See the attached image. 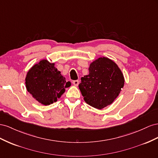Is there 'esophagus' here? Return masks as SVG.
<instances>
[{
  "mask_svg": "<svg viewBox=\"0 0 158 158\" xmlns=\"http://www.w3.org/2000/svg\"><path fill=\"white\" fill-rule=\"evenodd\" d=\"M72 83L73 84L74 86H78V85H79V81H78V80L73 81H72Z\"/></svg>",
  "mask_w": 158,
  "mask_h": 158,
  "instance_id": "34e87169",
  "label": "esophagus"
}]
</instances>
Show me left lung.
<instances>
[{
  "label": "left lung",
  "mask_w": 158,
  "mask_h": 158,
  "mask_svg": "<svg viewBox=\"0 0 158 158\" xmlns=\"http://www.w3.org/2000/svg\"><path fill=\"white\" fill-rule=\"evenodd\" d=\"M89 71L88 75L81 77L79 88L88 105L102 109L119 95L124 85L123 73L114 61L106 57L91 62Z\"/></svg>",
  "instance_id": "8db88e82"
}]
</instances>
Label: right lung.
<instances>
[{
    "label": "right lung",
    "mask_w": 158,
    "mask_h": 158,
    "mask_svg": "<svg viewBox=\"0 0 158 158\" xmlns=\"http://www.w3.org/2000/svg\"><path fill=\"white\" fill-rule=\"evenodd\" d=\"M25 81L28 92L38 102L46 106L56 102L71 85L55 67V63L46 60H40L31 67Z\"/></svg>",
    "instance_id": "right-lung-1"
}]
</instances>
